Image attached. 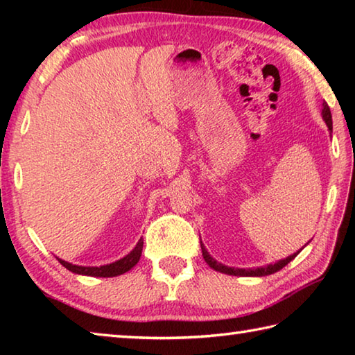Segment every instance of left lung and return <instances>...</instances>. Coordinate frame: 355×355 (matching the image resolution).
<instances>
[{
	"instance_id": "8db88e82",
	"label": "left lung",
	"mask_w": 355,
	"mask_h": 355,
	"mask_svg": "<svg viewBox=\"0 0 355 355\" xmlns=\"http://www.w3.org/2000/svg\"><path fill=\"white\" fill-rule=\"evenodd\" d=\"M322 117L324 120H326L327 127L329 130L332 131V114H330V107L327 103L322 105ZM200 248H202V255L203 258H205V261L208 263L209 268H213L214 271H219V272H224V274H228V275H239V277H261V275H269V274H274L280 271L282 268H285L288 263H290L294 257H296L297 254H293L288 258H285V260H280L277 263L274 264H268V266L264 268H255V269H235V268H228V266H224V264L218 263L216 260H213L211 257H209V254L207 252V249L203 248V244L200 243Z\"/></svg>"
}]
</instances>
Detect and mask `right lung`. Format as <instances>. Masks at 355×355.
<instances>
[{
	"mask_svg": "<svg viewBox=\"0 0 355 355\" xmlns=\"http://www.w3.org/2000/svg\"><path fill=\"white\" fill-rule=\"evenodd\" d=\"M142 245H144V239L141 238L139 243L136 244V248L130 252L127 257L120 258L119 261H114L111 264H105V266L100 268H91V266H76V264L67 263L64 260H59V263L62 264L64 268H67L69 271L75 272V274H81V275H91V277H116V275H120L123 272L130 271L131 268L136 266V263L139 261L141 254H142Z\"/></svg>",
	"mask_w": 355,
	"mask_h": 355,
	"instance_id": "obj_1",
	"label": "right lung"
}]
</instances>
